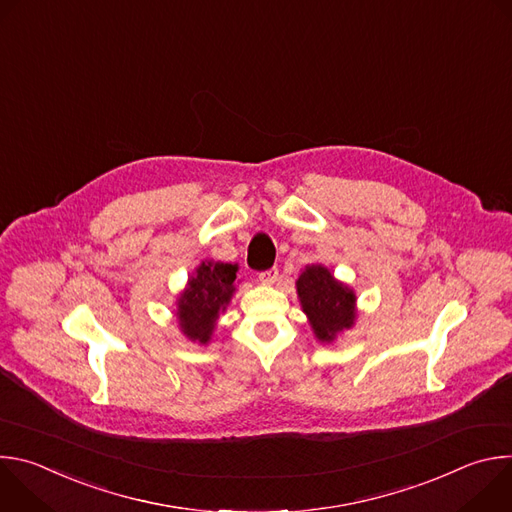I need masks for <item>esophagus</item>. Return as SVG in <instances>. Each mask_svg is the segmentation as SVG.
<instances>
[{
    "mask_svg": "<svg viewBox=\"0 0 512 512\" xmlns=\"http://www.w3.org/2000/svg\"><path fill=\"white\" fill-rule=\"evenodd\" d=\"M277 275H279L277 267H271V269H267V271H261V273H259V281H261V283L271 285V283H275V281H277Z\"/></svg>",
    "mask_w": 512,
    "mask_h": 512,
    "instance_id": "obj_1",
    "label": "esophagus"
}]
</instances>
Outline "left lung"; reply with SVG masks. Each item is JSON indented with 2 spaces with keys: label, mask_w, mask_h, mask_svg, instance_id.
I'll return each mask as SVG.
<instances>
[{
  "label": "left lung",
  "mask_w": 512,
  "mask_h": 512,
  "mask_svg": "<svg viewBox=\"0 0 512 512\" xmlns=\"http://www.w3.org/2000/svg\"><path fill=\"white\" fill-rule=\"evenodd\" d=\"M296 287L302 310L320 342H334L340 332L354 326V291L338 281L328 267L308 265L300 273Z\"/></svg>",
  "instance_id": "obj_1"
}]
</instances>
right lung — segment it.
Here are the masks:
<instances>
[{"mask_svg": "<svg viewBox=\"0 0 512 512\" xmlns=\"http://www.w3.org/2000/svg\"><path fill=\"white\" fill-rule=\"evenodd\" d=\"M239 267L221 261H202L190 275L186 289L180 294L176 316L182 334L198 344L210 342L216 320L227 310L233 294Z\"/></svg>", "mask_w": 512, "mask_h": 512, "instance_id": "right-lung-1", "label": "right lung"}]
</instances>
